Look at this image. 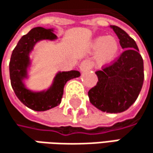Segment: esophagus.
I'll use <instances>...</instances> for the list:
<instances>
[{"mask_svg":"<svg viewBox=\"0 0 153 153\" xmlns=\"http://www.w3.org/2000/svg\"><path fill=\"white\" fill-rule=\"evenodd\" d=\"M80 70L82 71V72H85V71H87V70H89L90 68H91V61H89V60H85V61H83L82 62H81V64H80Z\"/></svg>","mask_w":153,"mask_h":153,"instance_id":"obj_1","label":"esophagus"}]
</instances>
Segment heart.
Segmentation results:
<instances>
[{"instance_id": "1", "label": "heart", "mask_w": 153, "mask_h": 153, "mask_svg": "<svg viewBox=\"0 0 153 153\" xmlns=\"http://www.w3.org/2000/svg\"><path fill=\"white\" fill-rule=\"evenodd\" d=\"M119 49V40L114 36L99 37L91 43V50L96 53L97 63L100 66L112 63L117 57Z\"/></svg>"}]
</instances>
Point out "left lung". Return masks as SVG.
<instances>
[{
    "mask_svg": "<svg viewBox=\"0 0 153 153\" xmlns=\"http://www.w3.org/2000/svg\"><path fill=\"white\" fill-rule=\"evenodd\" d=\"M125 49L112 63L96 71L97 85L90 89V102L106 113L127 110L137 99L143 83V62L135 40L118 26L112 25Z\"/></svg>",
    "mask_w": 153,
    "mask_h": 153,
    "instance_id": "left-lung-1",
    "label": "left lung"
}]
</instances>
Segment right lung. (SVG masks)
Here are the masks:
<instances>
[{"label":"right lung","mask_w":153,"mask_h":153,"mask_svg":"<svg viewBox=\"0 0 153 153\" xmlns=\"http://www.w3.org/2000/svg\"><path fill=\"white\" fill-rule=\"evenodd\" d=\"M56 38L51 29L43 27L31 29L20 39L11 54L10 62L11 86L18 100L24 105L35 111H47L59 105L67 81L80 76V73L76 70L60 72L56 75L53 86L43 92H32L24 86L22 79L26 76V70L30 63L29 53L32 50L33 46L39 40L55 39Z\"/></svg>","instance_id":"right-lung-1"}]
</instances>
